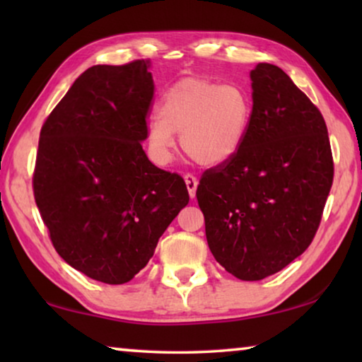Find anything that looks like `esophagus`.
Listing matches in <instances>:
<instances>
[{
  "instance_id": "obj_1",
  "label": "esophagus",
  "mask_w": 362,
  "mask_h": 362,
  "mask_svg": "<svg viewBox=\"0 0 362 362\" xmlns=\"http://www.w3.org/2000/svg\"><path fill=\"white\" fill-rule=\"evenodd\" d=\"M183 179H185L189 196H192V198H194V196H196V187H198V179H196V177L192 175V174H185V177H183Z\"/></svg>"
}]
</instances>
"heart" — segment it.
Segmentation results:
<instances>
[{"mask_svg": "<svg viewBox=\"0 0 362 362\" xmlns=\"http://www.w3.org/2000/svg\"><path fill=\"white\" fill-rule=\"evenodd\" d=\"M158 113L146 124V142L158 163L169 161L180 134L189 158L203 166H222L246 142L252 100L238 84L183 78L164 93Z\"/></svg>", "mask_w": 362, "mask_h": 362, "instance_id": "obj_1", "label": "heart"}]
</instances>
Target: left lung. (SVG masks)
Instances as JSON below:
<instances>
[{"mask_svg":"<svg viewBox=\"0 0 362 362\" xmlns=\"http://www.w3.org/2000/svg\"><path fill=\"white\" fill-rule=\"evenodd\" d=\"M252 118L231 161L207 169L196 198L212 255L233 276L260 281L313 241L334 180L327 126L276 65L250 71Z\"/></svg>","mask_w":362,"mask_h":362,"instance_id":"1","label":"left lung"}]
</instances>
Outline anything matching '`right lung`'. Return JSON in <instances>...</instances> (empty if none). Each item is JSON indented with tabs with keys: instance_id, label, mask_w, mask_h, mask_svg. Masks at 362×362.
<instances>
[{
	"instance_id": "add662e5",
	"label": "right lung",
	"mask_w": 362,
	"mask_h": 362,
	"mask_svg": "<svg viewBox=\"0 0 362 362\" xmlns=\"http://www.w3.org/2000/svg\"><path fill=\"white\" fill-rule=\"evenodd\" d=\"M148 59L94 65L40 132L33 194L57 254L86 276L124 284L188 204L179 174L142 148L155 84Z\"/></svg>"
}]
</instances>
